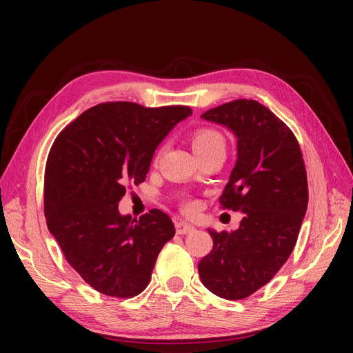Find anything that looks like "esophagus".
Returning a JSON list of instances; mask_svg holds the SVG:
<instances>
[{"instance_id":"obj_1","label":"esophagus","mask_w":353,"mask_h":353,"mask_svg":"<svg viewBox=\"0 0 353 353\" xmlns=\"http://www.w3.org/2000/svg\"><path fill=\"white\" fill-rule=\"evenodd\" d=\"M191 231H194V227H193V225H190V223H187V222H184V221L176 222V232L181 234V236H183V234H188V232H191Z\"/></svg>"}]
</instances>
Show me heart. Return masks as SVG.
Segmentation results:
<instances>
[{
	"mask_svg": "<svg viewBox=\"0 0 353 353\" xmlns=\"http://www.w3.org/2000/svg\"><path fill=\"white\" fill-rule=\"evenodd\" d=\"M193 147H194V152L197 154H201V153H208V152H212V150H223L225 152L227 148V143H225V138H223V135L213 130V128H200V130H197L194 134H193ZM165 152V145H162L157 150L156 153V160L160 159V156L163 154ZM196 203L193 201H188L184 205V210L187 213H191L196 210Z\"/></svg>",
	"mask_w": 353,
	"mask_h": 353,
	"instance_id": "1",
	"label": "heart"
}]
</instances>
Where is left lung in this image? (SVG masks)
<instances>
[{"label":"left lung","instance_id":"1","mask_svg":"<svg viewBox=\"0 0 353 353\" xmlns=\"http://www.w3.org/2000/svg\"><path fill=\"white\" fill-rule=\"evenodd\" d=\"M237 137V162L222 209L243 212L239 230H208L213 248L199 262L206 288L228 301L268 284L292 254L307 208V178L294 134L254 100H234L201 114Z\"/></svg>","mask_w":353,"mask_h":353}]
</instances>
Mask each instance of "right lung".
<instances>
[{"instance_id": "1", "label": "right lung", "mask_w": 353, "mask_h": 353, "mask_svg": "<svg viewBox=\"0 0 353 353\" xmlns=\"http://www.w3.org/2000/svg\"><path fill=\"white\" fill-rule=\"evenodd\" d=\"M191 114L188 105L101 103L52 143L44 176L47 227L94 290L134 297L150 283L160 250L175 236L174 222L159 209L140 219L122 216L117 205L128 184L144 183L157 145Z\"/></svg>"}]
</instances>
